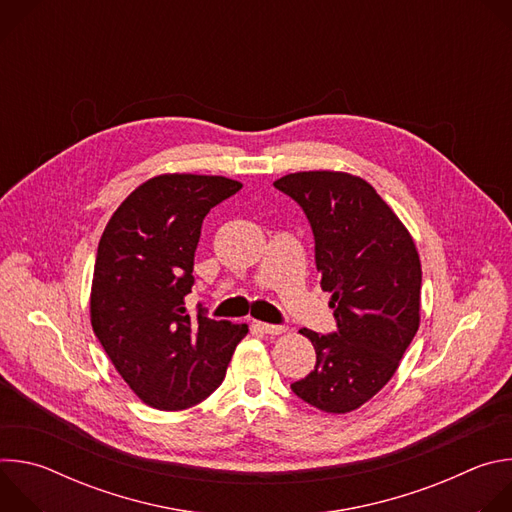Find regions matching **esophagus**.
I'll return each instance as SVG.
<instances>
[{
  "label": "esophagus",
  "mask_w": 512,
  "mask_h": 512,
  "mask_svg": "<svg viewBox=\"0 0 512 512\" xmlns=\"http://www.w3.org/2000/svg\"><path fill=\"white\" fill-rule=\"evenodd\" d=\"M255 326L263 332V334H269V336H277V334H283L287 328L285 326H275V324H265V322H255Z\"/></svg>",
  "instance_id": "esophagus-1"
}]
</instances>
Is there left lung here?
Listing matches in <instances>:
<instances>
[{
    "mask_svg": "<svg viewBox=\"0 0 512 512\" xmlns=\"http://www.w3.org/2000/svg\"><path fill=\"white\" fill-rule=\"evenodd\" d=\"M306 212L316 267L338 332L300 330L316 350L314 371L291 385L324 413H350L395 375L419 328L421 261L393 208L358 176L296 172L273 182Z\"/></svg>",
    "mask_w": 512,
    "mask_h": 512,
    "instance_id": "1",
    "label": "left lung"
}]
</instances>
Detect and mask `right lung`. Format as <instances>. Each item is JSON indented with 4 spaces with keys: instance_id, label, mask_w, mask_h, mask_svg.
<instances>
[{
    "instance_id": "1",
    "label": "right lung",
    "mask_w": 512,
    "mask_h": 512,
    "mask_svg": "<svg viewBox=\"0 0 512 512\" xmlns=\"http://www.w3.org/2000/svg\"><path fill=\"white\" fill-rule=\"evenodd\" d=\"M241 188L225 176L150 178L119 204L99 241L91 326L121 379L154 409L208 397L249 332L186 310L204 216Z\"/></svg>"
}]
</instances>
